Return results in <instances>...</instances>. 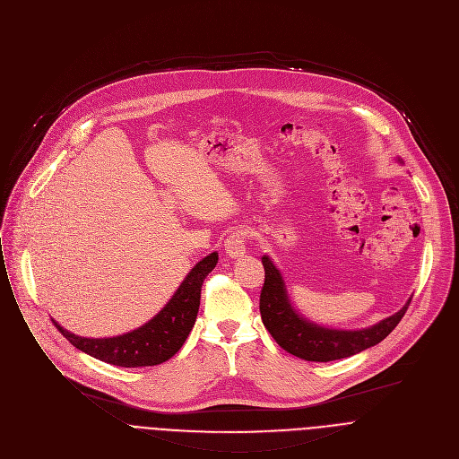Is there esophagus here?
Segmentation results:
<instances>
[{
  "label": "esophagus",
  "mask_w": 459,
  "mask_h": 459,
  "mask_svg": "<svg viewBox=\"0 0 459 459\" xmlns=\"http://www.w3.org/2000/svg\"><path fill=\"white\" fill-rule=\"evenodd\" d=\"M224 247H226V253L231 256V258H238L246 253V231L242 230H237L233 233H230V237L226 238L224 242Z\"/></svg>",
  "instance_id": "esophagus-1"
}]
</instances>
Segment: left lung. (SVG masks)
Returning a JSON list of instances; mask_svg holds the SVG:
<instances>
[{"mask_svg":"<svg viewBox=\"0 0 459 459\" xmlns=\"http://www.w3.org/2000/svg\"><path fill=\"white\" fill-rule=\"evenodd\" d=\"M265 279L260 291V316L265 329L271 333L284 351L307 361H333L352 356L368 347L380 343L403 318L409 302L393 316L378 322L373 327L358 331H340L322 327L300 316L290 302L282 274L271 262L262 256Z\"/></svg>","mask_w":459,"mask_h":459,"instance_id":"left-lung-1","label":"left lung"}]
</instances>
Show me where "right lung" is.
I'll return each mask as SVG.
<instances>
[{"instance_id":"right-lung-1","label":"right lung","mask_w":459,"mask_h":459,"mask_svg":"<svg viewBox=\"0 0 459 459\" xmlns=\"http://www.w3.org/2000/svg\"><path fill=\"white\" fill-rule=\"evenodd\" d=\"M219 255L210 253L186 274L169 302L144 325L114 338H84L63 329L59 333L79 351L119 368H150L169 359L186 342L197 320L201 290L208 273L217 265Z\"/></svg>"}]
</instances>
